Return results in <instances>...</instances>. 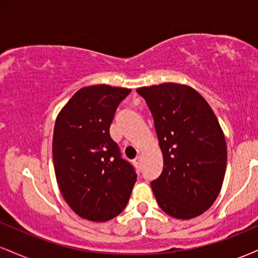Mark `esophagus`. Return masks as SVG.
Here are the masks:
<instances>
[{
    "mask_svg": "<svg viewBox=\"0 0 258 258\" xmlns=\"http://www.w3.org/2000/svg\"><path fill=\"white\" fill-rule=\"evenodd\" d=\"M141 160H142L141 156H137V158L133 160V164H135L137 167H139V165H141Z\"/></svg>",
    "mask_w": 258,
    "mask_h": 258,
    "instance_id": "esophagus-1",
    "label": "esophagus"
}]
</instances>
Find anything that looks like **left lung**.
<instances>
[{
    "label": "left lung",
    "mask_w": 258,
    "mask_h": 258,
    "mask_svg": "<svg viewBox=\"0 0 258 258\" xmlns=\"http://www.w3.org/2000/svg\"><path fill=\"white\" fill-rule=\"evenodd\" d=\"M153 115L164 156L162 172L150 184L167 215L189 220L205 212L220 194L227 146L211 106L185 85L138 88Z\"/></svg>",
    "instance_id": "8db88e82"
}]
</instances>
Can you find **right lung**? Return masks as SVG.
Returning <instances> with one entry per match:
<instances>
[{
  "label": "right lung",
  "mask_w": 258,
  "mask_h": 258,
  "mask_svg": "<svg viewBox=\"0 0 258 258\" xmlns=\"http://www.w3.org/2000/svg\"><path fill=\"white\" fill-rule=\"evenodd\" d=\"M131 90L96 85L79 90L59 112L53 164L63 198L80 217L105 222L122 212L137 180L109 128Z\"/></svg>",
  "instance_id": "add662e5"
}]
</instances>
